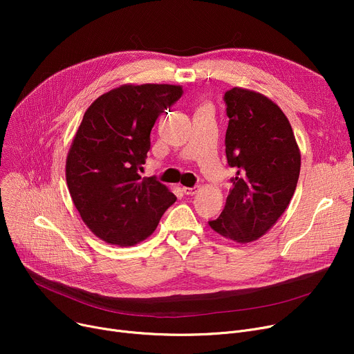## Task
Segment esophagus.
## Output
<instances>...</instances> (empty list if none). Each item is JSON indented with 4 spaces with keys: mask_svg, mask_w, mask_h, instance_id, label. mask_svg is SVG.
Here are the masks:
<instances>
[{
    "mask_svg": "<svg viewBox=\"0 0 354 354\" xmlns=\"http://www.w3.org/2000/svg\"><path fill=\"white\" fill-rule=\"evenodd\" d=\"M182 192L185 195H195L198 192V187H194V188H188V187H182Z\"/></svg>",
    "mask_w": 354,
    "mask_h": 354,
    "instance_id": "34e87169",
    "label": "esophagus"
}]
</instances>
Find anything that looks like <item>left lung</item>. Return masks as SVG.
I'll return each mask as SVG.
<instances>
[{"label":"left lung","mask_w":354,"mask_h":354,"mask_svg":"<svg viewBox=\"0 0 354 354\" xmlns=\"http://www.w3.org/2000/svg\"><path fill=\"white\" fill-rule=\"evenodd\" d=\"M230 118L225 153L236 175L225 208L209 227L238 244L267 234L294 195L301 155L287 116L261 93L234 87L224 96Z\"/></svg>","instance_id":"obj_1"}]
</instances>
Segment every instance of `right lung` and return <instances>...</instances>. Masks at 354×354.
I'll use <instances>...</instances> for the list:
<instances>
[{
  "label": "right lung",
  "mask_w": 354,
  "mask_h": 354,
  "mask_svg": "<svg viewBox=\"0 0 354 354\" xmlns=\"http://www.w3.org/2000/svg\"><path fill=\"white\" fill-rule=\"evenodd\" d=\"M182 93L175 84H123L86 110L67 153L66 180L83 222L107 244L132 247L151 236L176 201L139 171L156 119Z\"/></svg>",
  "instance_id": "right-lung-1"
}]
</instances>
